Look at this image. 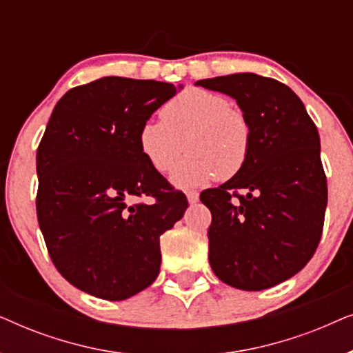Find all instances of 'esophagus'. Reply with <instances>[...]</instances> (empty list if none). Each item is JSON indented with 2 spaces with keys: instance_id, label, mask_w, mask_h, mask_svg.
<instances>
[{
  "instance_id": "34e87169",
  "label": "esophagus",
  "mask_w": 353,
  "mask_h": 353,
  "mask_svg": "<svg viewBox=\"0 0 353 353\" xmlns=\"http://www.w3.org/2000/svg\"><path fill=\"white\" fill-rule=\"evenodd\" d=\"M186 197H188V201H190V204H196V202L199 201V192H197V191H188Z\"/></svg>"
}]
</instances>
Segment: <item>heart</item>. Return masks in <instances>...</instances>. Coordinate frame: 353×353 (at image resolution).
I'll use <instances>...</instances> for the list:
<instances>
[{
    "instance_id": "1",
    "label": "heart",
    "mask_w": 353,
    "mask_h": 353,
    "mask_svg": "<svg viewBox=\"0 0 353 353\" xmlns=\"http://www.w3.org/2000/svg\"><path fill=\"white\" fill-rule=\"evenodd\" d=\"M162 122L139 128L138 148L154 170L167 173L185 151L172 181L180 188L205 185L216 178H233L243 170L252 148V125L243 109L223 94L188 90L168 101Z\"/></svg>"
}]
</instances>
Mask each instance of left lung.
Returning a JSON list of instances; mask_svg holds the SVG:
<instances>
[{
    "label": "left lung",
    "mask_w": 353,
    "mask_h": 353,
    "mask_svg": "<svg viewBox=\"0 0 353 353\" xmlns=\"http://www.w3.org/2000/svg\"><path fill=\"white\" fill-rule=\"evenodd\" d=\"M196 85L234 98L252 125L243 170L201 192L212 214L210 267L243 291L276 286L305 267L321 239L327 185L316 125L299 96L268 77L233 74Z\"/></svg>",
    "instance_id": "obj_1"
}]
</instances>
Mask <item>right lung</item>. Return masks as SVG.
Masks as SVG:
<instances>
[{
  "label": "right lung",
  "instance_id": "add662e5",
  "mask_svg": "<svg viewBox=\"0 0 353 353\" xmlns=\"http://www.w3.org/2000/svg\"><path fill=\"white\" fill-rule=\"evenodd\" d=\"M176 91L104 77L52 110L37 151L38 225L57 272L80 291L123 301L156 281L161 236L188 201L141 156L138 133Z\"/></svg>",
  "mask_w": 353,
  "mask_h": 353
}]
</instances>
